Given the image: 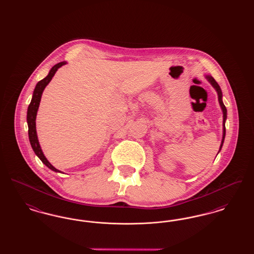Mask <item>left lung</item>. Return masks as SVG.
I'll return each instance as SVG.
<instances>
[{
	"label": "left lung",
	"instance_id": "1",
	"mask_svg": "<svg viewBox=\"0 0 254 254\" xmlns=\"http://www.w3.org/2000/svg\"><path fill=\"white\" fill-rule=\"evenodd\" d=\"M206 79L209 81V83L212 85V86H213V87L216 89V91H217L219 104H220V106H221V108H222L223 114H224V123H223L224 130H223V140H222V144H221V146H220V150H221L222 145H223V143H224L225 135H226V127H225V122H226V119H227V109H226V107H225V105H224V103H223V101H222V91H221V88H220V86L218 85L217 82H216V81L214 80V78H213V77H211V76H206Z\"/></svg>",
	"mask_w": 254,
	"mask_h": 254
}]
</instances>
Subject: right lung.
I'll return each instance as SVG.
<instances>
[{
	"instance_id": "1",
	"label": "right lung",
	"mask_w": 254,
	"mask_h": 254,
	"mask_svg": "<svg viewBox=\"0 0 254 254\" xmlns=\"http://www.w3.org/2000/svg\"><path fill=\"white\" fill-rule=\"evenodd\" d=\"M65 64V62H61L59 64H55L49 71V75L44 78L43 80H41L40 82H38V84L36 85V87L34 89V92H33V96L31 99V102L28 106V109H27V116H26V120H27V126H28V137H29V142L31 144V146L35 152L38 157L40 158V160L50 169H52L53 171L55 172H61L60 170L55 169L49 161L47 160V158L45 157L42 149H41V146L39 144V141H38V138H37L36 133V115L37 110L39 108V105H40V101H41V97L43 94V91L45 89V87L48 85L49 82L51 81L52 77L54 76L55 72L57 71V69L61 67L62 65Z\"/></svg>"
}]
</instances>
